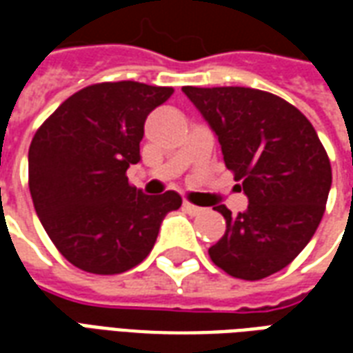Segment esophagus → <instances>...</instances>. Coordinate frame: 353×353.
Masks as SVG:
<instances>
[{
	"mask_svg": "<svg viewBox=\"0 0 353 353\" xmlns=\"http://www.w3.org/2000/svg\"><path fill=\"white\" fill-rule=\"evenodd\" d=\"M183 208H185V212H187V214H191V215H200V214H202V212H204V208L194 206V204H191V202H187V200H185V202H183Z\"/></svg>",
	"mask_w": 353,
	"mask_h": 353,
	"instance_id": "obj_1",
	"label": "esophagus"
}]
</instances>
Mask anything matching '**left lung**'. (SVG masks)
Segmentation results:
<instances>
[{
  "label": "left lung",
  "mask_w": 353,
  "mask_h": 353,
  "mask_svg": "<svg viewBox=\"0 0 353 353\" xmlns=\"http://www.w3.org/2000/svg\"><path fill=\"white\" fill-rule=\"evenodd\" d=\"M221 143L250 200L238 215L215 210L227 230L208 253L240 280L278 272L310 242L325 212L331 162L312 123L276 94L248 87H183Z\"/></svg>",
  "instance_id": "8db88e82"
}]
</instances>
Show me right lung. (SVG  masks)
<instances>
[{
	"label": "right lung",
	"instance_id": "right-lung-1",
	"mask_svg": "<svg viewBox=\"0 0 353 353\" xmlns=\"http://www.w3.org/2000/svg\"><path fill=\"white\" fill-rule=\"evenodd\" d=\"M172 94L136 81L96 83L35 132L28 153L34 208L58 252L81 270L109 276L139 265L162 219L181 206L177 192L149 196L126 177L141 159L147 115Z\"/></svg>",
	"mask_w": 353,
	"mask_h": 353
}]
</instances>
